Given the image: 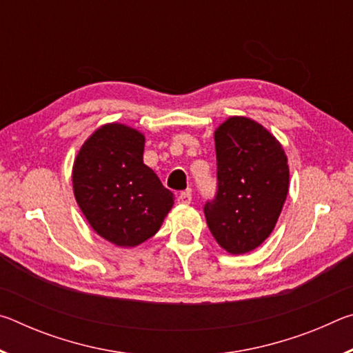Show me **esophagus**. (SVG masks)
Masks as SVG:
<instances>
[{
	"label": "esophagus",
	"mask_w": 353,
	"mask_h": 353,
	"mask_svg": "<svg viewBox=\"0 0 353 353\" xmlns=\"http://www.w3.org/2000/svg\"><path fill=\"white\" fill-rule=\"evenodd\" d=\"M177 201H179V204H190L191 193H190V191H182V193H179Z\"/></svg>",
	"instance_id": "obj_1"
}]
</instances>
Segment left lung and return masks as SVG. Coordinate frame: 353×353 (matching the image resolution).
Segmentation results:
<instances>
[{
	"label": "left lung",
	"instance_id": "obj_1",
	"mask_svg": "<svg viewBox=\"0 0 353 353\" xmlns=\"http://www.w3.org/2000/svg\"><path fill=\"white\" fill-rule=\"evenodd\" d=\"M216 194L204 213L214 240L240 255L271 235L288 194L283 148L261 124L232 117L214 132Z\"/></svg>",
	"mask_w": 353,
	"mask_h": 353
}]
</instances>
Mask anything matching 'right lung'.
Wrapping results in <instances>:
<instances>
[{"instance_id": "1", "label": "right lung", "mask_w": 353, "mask_h": 353, "mask_svg": "<svg viewBox=\"0 0 353 353\" xmlns=\"http://www.w3.org/2000/svg\"><path fill=\"white\" fill-rule=\"evenodd\" d=\"M145 137L124 124H105L81 148L73 188L83 216L117 246H139L154 236L174 196L143 163Z\"/></svg>"}]
</instances>
